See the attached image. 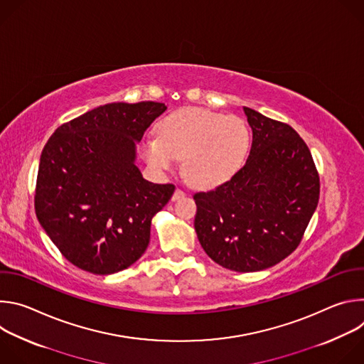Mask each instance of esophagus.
Masks as SVG:
<instances>
[{
	"mask_svg": "<svg viewBox=\"0 0 364 364\" xmlns=\"http://www.w3.org/2000/svg\"><path fill=\"white\" fill-rule=\"evenodd\" d=\"M186 196V193L183 191V190H180V188H177L176 191H174V194H173V197H171V200L173 201H177V200H180V198H183Z\"/></svg>",
	"mask_w": 364,
	"mask_h": 364,
	"instance_id": "1",
	"label": "esophagus"
}]
</instances>
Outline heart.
Instances as JSON below:
<instances>
[{
    "label": "heart",
    "mask_w": 364,
    "mask_h": 364,
    "mask_svg": "<svg viewBox=\"0 0 364 364\" xmlns=\"http://www.w3.org/2000/svg\"><path fill=\"white\" fill-rule=\"evenodd\" d=\"M159 136L141 142V155L149 167L170 171L184 160V177L197 187H218L233 178L246 164L252 135L247 124L235 115L201 108H183L157 124Z\"/></svg>",
    "instance_id": "b5f03b06"
}]
</instances>
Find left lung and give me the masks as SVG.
<instances>
[{
	"mask_svg": "<svg viewBox=\"0 0 364 364\" xmlns=\"http://www.w3.org/2000/svg\"><path fill=\"white\" fill-rule=\"evenodd\" d=\"M252 146L243 168L216 190L194 194V229L220 267L256 272L299 245L320 197V178L304 139L289 125L243 108Z\"/></svg>",
	"mask_w": 364,
	"mask_h": 364,
	"instance_id": "obj_1",
	"label": "left lung"
}]
</instances>
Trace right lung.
I'll return each mask as SVG.
<instances>
[{
  "instance_id": "1",
  "label": "right lung",
  "mask_w": 364,
  "mask_h": 364,
  "mask_svg": "<svg viewBox=\"0 0 364 364\" xmlns=\"http://www.w3.org/2000/svg\"><path fill=\"white\" fill-rule=\"evenodd\" d=\"M166 109L151 100L108 103L63 124L44 145L36 215L75 267L111 275L145 252L151 220L176 187L142 177L136 144Z\"/></svg>"
}]
</instances>
